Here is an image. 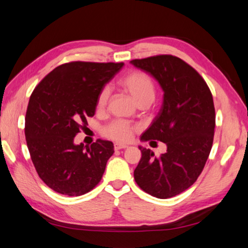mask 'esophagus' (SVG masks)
I'll use <instances>...</instances> for the list:
<instances>
[{
    "mask_svg": "<svg viewBox=\"0 0 248 248\" xmlns=\"http://www.w3.org/2000/svg\"><path fill=\"white\" fill-rule=\"evenodd\" d=\"M114 148H115V150H121V149L128 148V146L125 144H120V142H116V144L114 145Z\"/></svg>",
    "mask_w": 248,
    "mask_h": 248,
    "instance_id": "34e87169",
    "label": "esophagus"
}]
</instances>
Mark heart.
<instances>
[{
	"label": "heart",
	"instance_id": "heart-1",
	"mask_svg": "<svg viewBox=\"0 0 248 248\" xmlns=\"http://www.w3.org/2000/svg\"><path fill=\"white\" fill-rule=\"evenodd\" d=\"M118 84L121 86L126 92H128L139 106L141 103H151L155 97L154 82L148 74L140 70L130 71L123 78L119 79ZM109 97V90L108 87H103L97 96L96 108L97 109H103L106 108ZM137 127L124 120H115L107 126L103 127L102 134L106 138L116 141H129Z\"/></svg>",
	"mask_w": 248,
	"mask_h": 248
}]
</instances>
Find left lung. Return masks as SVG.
<instances>
[{
  "mask_svg": "<svg viewBox=\"0 0 248 248\" xmlns=\"http://www.w3.org/2000/svg\"><path fill=\"white\" fill-rule=\"evenodd\" d=\"M130 63L151 74L164 92L161 109L140 140L168 147L159 157L140 147L134 180L145 192L169 199L189 188L205 167L214 138L213 97L200 73L178 57L158 55Z\"/></svg>",
  "mask_w": 248,
  "mask_h": 248,
  "instance_id": "8db88e82",
  "label": "left lung"
}]
</instances>
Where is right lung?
<instances>
[{
  "instance_id": "1",
  "label": "right lung",
  "mask_w": 248,
  "mask_h": 248,
  "mask_svg": "<svg viewBox=\"0 0 248 248\" xmlns=\"http://www.w3.org/2000/svg\"><path fill=\"white\" fill-rule=\"evenodd\" d=\"M124 63L76 61L50 71L30 97L27 146L37 174L49 188L69 197L91 191L114 153L109 140L74 145V137L93 117L100 90Z\"/></svg>"
}]
</instances>
